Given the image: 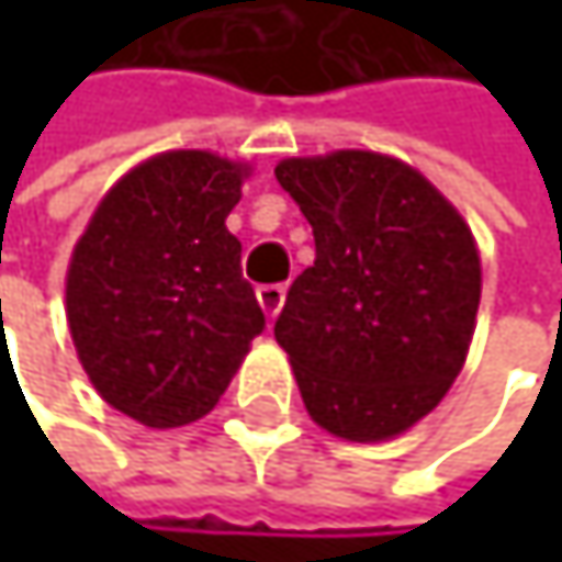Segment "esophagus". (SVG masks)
Returning <instances> with one entry per match:
<instances>
[{
    "label": "esophagus",
    "mask_w": 562,
    "mask_h": 562,
    "mask_svg": "<svg viewBox=\"0 0 562 562\" xmlns=\"http://www.w3.org/2000/svg\"><path fill=\"white\" fill-rule=\"evenodd\" d=\"M257 299H260L263 312H267L270 318H277V315H280L282 302H285V285H280V282L260 285V289H257Z\"/></svg>",
    "instance_id": "34e87169"
}]
</instances>
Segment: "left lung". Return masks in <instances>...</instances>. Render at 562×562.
Returning a JSON list of instances; mask_svg holds the SVG:
<instances>
[{"mask_svg": "<svg viewBox=\"0 0 562 562\" xmlns=\"http://www.w3.org/2000/svg\"><path fill=\"white\" fill-rule=\"evenodd\" d=\"M277 181L315 237L273 328L302 403L341 439H391L465 364L482 299L472 231L419 171L378 153L285 159Z\"/></svg>", "mask_w": 562, "mask_h": 562, "instance_id": "8db88e82", "label": "left lung"}]
</instances>
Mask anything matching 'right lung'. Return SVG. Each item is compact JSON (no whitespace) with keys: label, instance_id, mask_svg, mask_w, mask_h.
<instances>
[{"label":"right lung","instance_id":"1","mask_svg":"<svg viewBox=\"0 0 562 562\" xmlns=\"http://www.w3.org/2000/svg\"><path fill=\"white\" fill-rule=\"evenodd\" d=\"M247 169L211 153H166L100 201L67 270V325L97 393L143 426L214 409L267 328L224 227Z\"/></svg>","mask_w":562,"mask_h":562}]
</instances>
